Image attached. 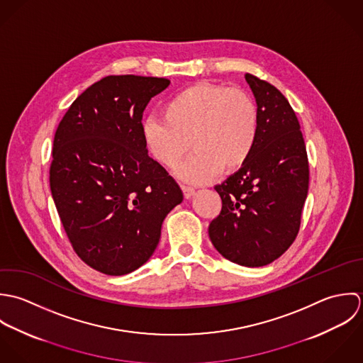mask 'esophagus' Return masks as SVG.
<instances>
[{"label":"esophagus","instance_id":"1","mask_svg":"<svg viewBox=\"0 0 363 363\" xmlns=\"http://www.w3.org/2000/svg\"><path fill=\"white\" fill-rule=\"evenodd\" d=\"M182 192H184V196L185 199H191L195 194V189L191 188V186H182Z\"/></svg>","mask_w":363,"mask_h":363}]
</instances>
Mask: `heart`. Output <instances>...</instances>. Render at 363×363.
Here are the masks:
<instances>
[{
	"label": "heart",
	"mask_w": 363,
	"mask_h": 363,
	"mask_svg": "<svg viewBox=\"0 0 363 363\" xmlns=\"http://www.w3.org/2000/svg\"><path fill=\"white\" fill-rule=\"evenodd\" d=\"M162 119L145 118L142 139L150 155L188 184H206L220 171L233 174L250 160L259 130L258 108L244 91L201 82L174 94L161 109Z\"/></svg>",
	"instance_id": "heart-1"
}]
</instances>
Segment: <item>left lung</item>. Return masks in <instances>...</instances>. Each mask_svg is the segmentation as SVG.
<instances>
[{
	"instance_id": "obj_1",
	"label": "left lung",
	"mask_w": 363,
	"mask_h": 363,
	"mask_svg": "<svg viewBox=\"0 0 363 363\" xmlns=\"http://www.w3.org/2000/svg\"><path fill=\"white\" fill-rule=\"evenodd\" d=\"M259 130L247 164L215 186L223 206L209 224L218 252L242 267H264L294 241L308 191V161L300 125L279 89L245 74Z\"/></svg>"
}]
</instances>
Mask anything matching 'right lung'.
Here are the masks:
<instances>
[{
	"label": "right lung",
	"mask_w": 363,
	"mask_h": 363,
	"mask_svg": "<svg viewBox=\"0 0 363 363\" xmlns=\"http://www.w3.org/2000/svg\"><path fill=\"white\" fill-rule=\"evenodd\" d=\"M168 85L157 77H105L74 101L55 135V205L77 255L105 275L145 265L164 218L184 199L142 139L145 106Z\"/></svg>",
	"instance_id": "right-lung-1"
}]
</instances>
